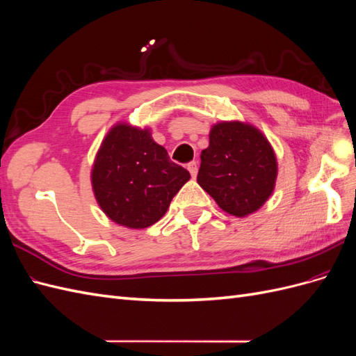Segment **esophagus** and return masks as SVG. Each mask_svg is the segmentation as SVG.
Masks as SVG:
<instances>
[{
  "label": "esophagus",
  "instance_id": "obj_1",
  "mask_svg": "<svg viewBox=\"0 0 356 356\" xmlns=\"http://www.w3.org/2000/svg\"><path fill=\"white\" fill-rule=\"evenodd\" d=\"M187 169H188V172L191 174V177L196 178V175H197V163H196V161H191V163H188Z\"/></svg>",
  "mask_w": 356,
  "mask_h": 356
}]
</instances>
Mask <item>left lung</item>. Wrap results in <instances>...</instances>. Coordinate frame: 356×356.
<instances>
[{"mask_svg": "<svg viewBox=\"0 0 356 356\" xmlns=\"http://www.w3.org/2000/svg\"><path fill=\"white\" fill-rule=\"evenodd\" d=\"M200 160L199 186L224 212L243 218L272 196L277 177L276 154L254 124L239 120L215 123Z\"/></svg>", "mask_w": 356, "mask_h": 356, "instance_id": "obj_1", "label": "left lung"}]
</instances>
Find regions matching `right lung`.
I'll use <instances>...</instances> for the list:
<instances>
[{
    "label": "right lung",
    "instance_id": "1",
    "mask_svg": "<svg viewBox=\"0 0 356 356\" xmlns=\"http://www.w3.org/2000/svg\"><path fill=\"white\" fill-rule=\"evenodd\" d=\"M188 170L170 161L149 129L115 123L102 139L90 181L102 212L118 225L145 229L166 213Z\"/></svg>",
    "mask_w": 356,
    "mask_h": 356
}]
</instances>
